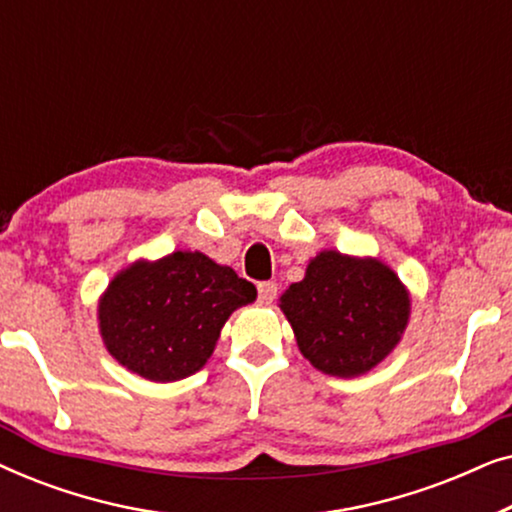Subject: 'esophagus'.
<instances>
[{
  "mask_svg": "<svg viewBox=\"0 0 512 512\" xmlns=\"http://www.w3.org/2000/svg\"><path fill=\"white\" fill-rule=\"evenodd\" d=\"M277 298V284L275 282H261L258 284V303L270 305Z\"/></svg>",
  "mask_w": 512,
  "mask_h": 512,
  "instance_id": "esophagus-1",
  "label": "esophagus"
}]
</instances>
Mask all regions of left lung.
Wrapping results in <instances>:
<instances>
[{
	"label": "left lung",
	"mask_w": 512,
	"mask_h": 512,
	"mask_svg": "<svg viewBox=\"0 0 512 512\" xmlns=\"http://www.w3.org/2000/svg\"><path fill=\"white\" fill-rule=\"evenodd\" d=\"M298 347L326 375L352 377L377 366L408 324L403 284L380 261L321 251L303 282L282 296Z\"/></svg>",
	"instance_id": "left-lung-1"
}]
</instances>
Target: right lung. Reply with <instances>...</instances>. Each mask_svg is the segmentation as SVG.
Returning <instances> with one entry per match:
<instances>
[{
    "label": "right lung",
    "instance_id": "add662e5",
    "mask_svg": "<svg viewBox=\"0 0 512 512\" xmlns=\"http://www.w3.org/2000/svg\"><path fill=\"white\" fill-rule=\"evenodd\" d=\"M256 286L200 251H174L121 272L100 303L111 356L153 382H174L205 366L230 312Z\"/></svg>",
    "mask_w": 512,
    "mask_h": 512
}]
</instances>
